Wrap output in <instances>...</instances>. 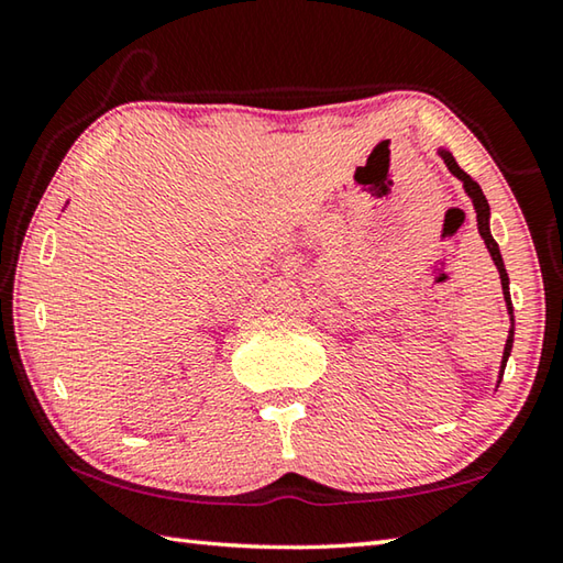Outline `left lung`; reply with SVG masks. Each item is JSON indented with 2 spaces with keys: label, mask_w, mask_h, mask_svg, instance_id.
<instances>
[{
  "label": "left lung",
  "mask_w": 563,
  "mask_h": 563,
  "mask_svg": "<svg viewBox=\"0 0 563 563\" xmlns=\"http://www.w3.org/2000/svg\"><path fill=\"white\" fill-rule=\"evenodd\" d=\"M441 157L445 159L448 169H451L453 175H455L460 181H463V187H465V191H467V197L473 199V207H475V213H477V231H479V236L485 239V246H487L489 255H493V261H495V265H497V271H499V280H503V290H505L507 310H509V314H512V300H509V278H507V271H505L503 255H499L497 241L493 239V233H489V203H487V199H485V194H483V189H479V184H477L473 177L465 175V172L457 167V162L453 159L451 152L441 150ZM512 340H515V330H509L507 344H505V354H503V369H499V379H503V374H505L507 356H509V352H512Z\"/></svg>",
  "instance_id": "left-lung-1"
}]
</instances>
